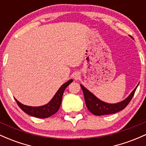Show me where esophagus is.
I'll list each match as a JSON object with an SVG mask.
<instances>
[{
    "mask_svg": "<svg viewBox=\"0 0 146 146\" xmlns=\"http://www.w3.org/2000/svg\"><path fill=\"white\" fill-rule=\"evenodd\" d=\"M73 78H74L75 80H79L80 78V74L79 72H76V73H73Z\"/></svg>",
    "mask_w": 146,
    "mask_h": 146,
    "instance_id": "1",
    "label": "esophagus"
}]
</instances>
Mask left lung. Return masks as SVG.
<instances>
[{"label": "left lung", "mask_w": 146, "mask_h": 146, "mask_svg": "<svg viewBox=\"0 0 146 146\" xmlns=\"http://www.w3.org/2000/svg\"><path fill=\"white\" fill-rule=\"evenodd\" d=\"M138 85L136 86L135 89L132 91V92L129 94L127 98H125L123 101L115 104H110L102 101L96 96H94L91 91L86 89L84 86L80 84V86L84 94L86 107L89 110V111L96 116H102V115L111 114V113H116L123 110L132 100Z\"/></svg>", "instance_id": "left-lung-1"}]
</instances>
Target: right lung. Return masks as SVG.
<instances>
[{
  "label": "right lung",
  "mask_w": 146,
  "mask_h": 146,
  "mask_svg": "<svg viewBox=\"0 0 146 146\" xmlns=\"http://www.w3.org/2000/svg\"><path fill=\"white\" fill-rule=\"evenodd\" d=\"M72 82H73V80L70 79L64 84H62L60 89H58V91H57V93L55 94V96L52 98V100L48 103H47L45 105H43V106H27V105H24L23 104L21 103L16 98L15 100L17 102V105H19V107L25 113L30 115V116L40 118H46L50 117L52 115L55 114L56 112L59 110L61 105V102H62L64 91L66 88Z\"/></svg>",
  "instance_id": "right-lung-1"
}]
</instances>
